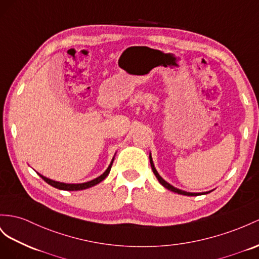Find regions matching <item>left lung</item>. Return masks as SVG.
Here are the masks:
<instances>
[{
	"instance_id": "1",
	"label": "left lung",
	"mask_w": 259,
	"mask_h": 259,
	"mask_svg": "<svg viewBox=\"0 0 259 259\" xmlns=\"http://www.w3.org/2000/svg\"><path fill=\"white\" fill-rule=\"evenodd\" d=\"M150 163H151L152 170H153V173H154V175L156 176L158 182H160L166 189H168V190H170V191H173V193H177V194L185 195V196H197V195H200V194H195V193H187V191H183V190H181V189H177V188L173 187V186H171V185H169L167 182H165V181L163 180V178H162L160 175H158V173H157L155 167H154V164H153V161H152L151 155H150ZM207 194H208V193H207Z\"/></svg>"
}]
</instances>
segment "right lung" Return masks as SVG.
<instances>
[{"label":"right lung","mask_w":259,"mask_h":259,"mask_svg":"<svg viewBox=\"0 0 259 259\" xmlns=\"http://www.w3.org/2000/svg\"><path fill=\"white\" fill-rule=\"evenodd\" d=\"M114 161V160H112ZM111 165H112V162L110 163V165L108 166V168L106 169V171L105 173L103 174V175H101L99 177H97V178H95V180H93V181H91V182H88V183H83V184H64V183H59V182H55V181H52V180H49V178H47V177H45V176H42V175H40V177L42 178V180L46 182V183H48L49 185H51L52 187H55V188H58V189H62V190H83V189H86V188H90V187H93V186H95V185H97V184H99L101 183L102 181H104L106 177L108 176V174H109V171H110V168H111Z\"/></svg>","instance_id":"right-lung-1"}]
</instances>
